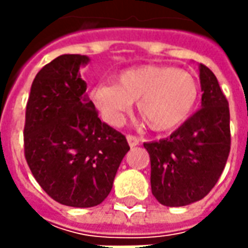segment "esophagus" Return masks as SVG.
<instances>
[{"instance_id": "34e87169", "label": "esophagus", "mask_w": 248, "mask_h": 248, "mask_svg": "<svg viewBox=\"0 0 248 248\" xmlns=\"http://www.w3.org/2000/svg\"><path fill=\"white\" fill-rule=\"evenodd\" d=\"M127 140H128V145L131 148L138 146L139 142H140V139H139L138 137H135V135H127Z\"/></svg>"}]
</instances>
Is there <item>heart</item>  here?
Returning a JSON list of instances; mask_svg holds the SVG:
<instances>
[{"instance_id": "obj_1", "label": "heart", "mask_w": 248, "mask_h": 248, "mask_svg": "<svg viewBox=\"0 0 248 248\" xmlns=\"http://www.w3.org/2000/svg\"><path fill=\"white\" fill-rule=\"evenodd\" d=\"M91 98L111 124H120L123 114L137 102L139 116L149 128L164 132L189 119L199 99V84L185 70L143 64L120 73L116 84H96Z\"/></svg>"}]
</instances>
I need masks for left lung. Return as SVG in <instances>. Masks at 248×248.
<instances>
[{"instance_id":"obj_1","label":"left lung","mask_w":248,"mask_h":248,"mask_svg":"<svg viewBox=\"0 0 248 248\" xmlns=\"http://www.w3.org/2000/svg\"><path fill=\"white\" fill-rule=\"evenodd\" d=\"M202 109L168 138L143 143L150 185L158 203L182 207L202 200L218 182L231 152L229 103L218 80L200 64Z\"/></svg>"}]
</instances>
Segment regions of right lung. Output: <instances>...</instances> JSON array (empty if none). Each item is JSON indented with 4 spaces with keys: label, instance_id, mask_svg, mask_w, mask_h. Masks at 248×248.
I'll return each instance as SVG.
<instances>
[{
    "label": "right lung",
    "instance_id": "add662e5",
    "mask_svg": "<svg viewBox=\"0 0 248 248\" xmlns=\"http://www.w3.org/2000/svg\"><path fill=\"white\" fill-rule=\"evenodd\" d=\"M85 55H61L37 73L26 106L24 157L55 202L87 208L113 187L129 150L125 137L102 123L85 91Z\"/></svg>",
    "mask_w": 248,
    "mask_h": 248
}]
</instances>
